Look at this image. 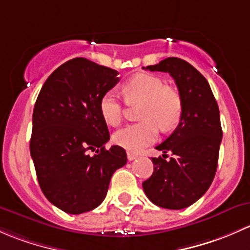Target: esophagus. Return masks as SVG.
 Returning a JSON list of instances; mask_svg holds the SVG:
<instances>
[{"label":"esophagus","instance_id":"esophagus-1","mask_svg":"<svg viewBox=\"0 0 250 250\" xmlns=\"http://www.w3.org/2000/svg\"><path fill=\"white\" fill-rule=\"evenodd\" d=\"M137 158H138L137 154L131 153V151H127V160L128 161H132V160H135V159H137Z\"/></svg>","mask_w":250,"mask_h":250}]
</instances>
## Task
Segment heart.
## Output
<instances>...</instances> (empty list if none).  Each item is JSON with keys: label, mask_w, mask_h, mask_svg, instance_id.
Returning a JSON list of instances; mask_svg holds the SVG:
<instances>
[{"label": "heart", "mask_w": 250, "mask_h": 250, "mask_svg": "<svg viewBox=\"0 0 250 250\" xmlns=\"http://www.w3.org/2000/svg\"><path fill=\"white\" fill-rule=\"evenodd\" d=\"M128 104H140L143 122L128 125L114 135V142L130 151H140L155 142L159 130L169 131L179 124L183 114L181 94L174 87L165 85L159 77L137 73L122 87ZM100 113L109 126H119L124 118V106L117 92H104L100 100Z\"/></svg>", "instance_id": "1"}]
</instances>
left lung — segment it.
I'll return each instance as SVG.
<instances>
[{
	"mask_svg": "<svg viewBox=\"0 0 250 250\" xmlns=\"http://www.w3.org/2000/svg\"><path fill=\"white\" fill-rule=\"evenodd\" d=\"M146 69L167 72L174 79L183 114L176 130L156 146L164 155L151 159L154 172L143 190L154 205L182 209L202 197L214 179L223 137L219 107L207 79L185 60L167 58ZM167 151L172 153L169 161Z\"/></svg>",
	"mask_w": 250,
	"mask_h": 250,
	"instance_id": "1",
	"label": "left lung"
}]
</instances>
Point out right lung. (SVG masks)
<instances>
[{"mask_svg": "<svg viewBox=\"0 0 250 250\" xmlns=\"http://www.w3.org/2000/svg\"><path fill=\"white\" fill-rule=\"evenodd\" d=\"M118 74L72 59L48 77L35 104L30 153L38 183L48 201L69 214L99 207L113 173L127 161L122 146L104 148L109 132L100 113V100Z\"/></svg>", "mask_w": 250, "mask_h": 250, "instance_id": "obj_1", "label": "right lung"}]
</instances>
